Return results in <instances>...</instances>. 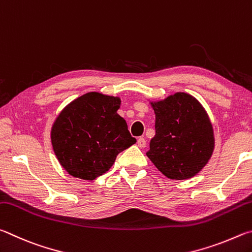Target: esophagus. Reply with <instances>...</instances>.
I'll return each instance as SVG.
<instances>
[{
  "label": "esophagus",
  "instance_id": "obj_1",
  "mask_svg": "<svg viewBox=\"0 0 252 252\" xmlns=\"http://www.w3.org/2000/svg\"><path fill=\"white\" fill-rule=\"evenodd\" d=\"M137 144L140 148H144L145 146H146V140H145L144 137H139L137 140Z\"/></svg>",
  "mask_w": 252,
  "mask_h": 252
}]
</instances>
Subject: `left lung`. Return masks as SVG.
I'll return each mask as SVG.
<instances>
[{"label":"left lung","mask_w":252,"mask_h":252,"mask_svg":"<svg viewBox=\"0 0 252 252\" xmlns=\"http://www.w3.org/2000/svg\"><path fill=\"white\" fill-rule=\"evenodd\" d=\"M152 106L156 134L149 143L148 158L170 179L193 177L214 151V130L206 110L186 93H176Z\"/></svg>","instance_id":"obj_1"}]
</instances>
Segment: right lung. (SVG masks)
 Wrapping results in <instances>:
<instances>
[{
	"label": "right lung",
	"instance_id": "add662e5",
	"mask_svg": "<svg viewBox=\"0 0 252 252\" xmlns=\"http://www.w3.org/2000/svg\"><path fill=\"white\" fill-rule=\"evenodd\" d=\"M119 105L118 97L92 92L73 100L56 118L51 131L53 149L69 175L94 180L136 143L117 114Z\"/></svg>",
	"mask_w": 252,
	"mask_h": 252
}]
</instances>
